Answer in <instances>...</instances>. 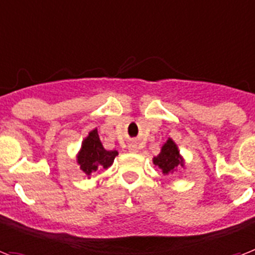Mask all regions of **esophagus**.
<instances>
[{
  "instance_id": "1",
  "label": "esophagus",
  "mask_w": 255,
  "mask_h": 255,
  "mask_svg": "<svg viewBox=\"0 0 255 255\" xmlns=\"http://www.w3.org/2000/svg\"><path fill=\"white\" fill-rule=\"evenodd\" d=\"M128 150H129L130 152H138V151H139V148H138L137 143H130L129 146H128Z\"/></svg>"
}]
</instances>
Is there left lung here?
I'll list each match as a JSON object with an SVG mask.
<instances>
[{
	"mask_svg": "<svg viewBox=\"0 0 255 255\" xmlns=\"http://www.w3.org/2000/svg\"><path fill=\"white\" fill-rule=\"evenodd\" d=\"M152 163L159 168L163 175L174 174L180 167L182 168L185 167L184 158L182 156L178 144L175 143L172 138H168L163 143L159 154L152 158Z\"/></svg>",
	"mask_w": 255,
	"mask_h": 255,
	"instance_id": "1",
	"label": "left lung"
}]
</instances>
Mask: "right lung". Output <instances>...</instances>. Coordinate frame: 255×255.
<instances>
[{"instance_id":"obj_1","label":"right lung","mask_w":255,"mask_h":255,"mask_svg":"<svg viewBox=\"0 0 255 255\" xmlns=\"http://www.w3.org/2000/svg\"><path fill=\"white\" fill-rule=\"evenodd\" d=\"M117 155V150L104 148L97 128H95L81 142V147L76 155V162L80 166V170L89 179L97 170L109 168Z\"/></svg>"}]
</instances>
